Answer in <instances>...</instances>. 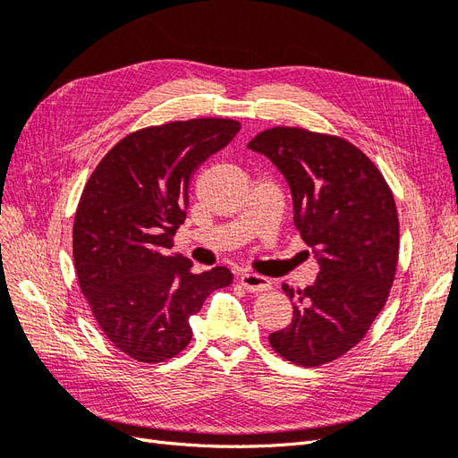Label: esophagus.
<instances>
[{
    "mask_svg": "<svg viewBox=\"0 0 458 458\" xmlns=\"http://www.w3.org/2000/svg\"><path fill=\"white\" fill-rule=\"evenodd\" d=\"M241 284L248 290V293H266V290L271 288V281L267 276H261L256 273H242L241 275Z\"/></svg>",
    "mask_w": 458,
    "mask_h": 458,
    "instance_id": "1",
    "label": "esophagus"
}]
</instances>
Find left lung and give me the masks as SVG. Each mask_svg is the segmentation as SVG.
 Instances as JSON below:
<instances>
[{
	"mask_svg": "<svg viewBox=\"0 0 458 458\" xmlns=\"http://www.w3.org/2000/svg\"><path fill=\"white\" fill-rule=\"evenodd\" d=\"M248 148L284 175L294 225L318 261L311 286L296 294L283 284L294 317L269 344L294 365L330 363L363 340L390 294L399 254L394 195L365 152L336 135L279 126Z\"/></svg>",
	"mask_w": 458,
	"mask_h": 458,
	"instance_id": "1",
	"label": "left lung"
}]
</instances>
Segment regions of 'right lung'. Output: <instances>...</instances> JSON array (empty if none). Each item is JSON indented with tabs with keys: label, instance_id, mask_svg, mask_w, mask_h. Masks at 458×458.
<instances>
[{
	"label": "right lung",
	"instance_id": "obj_1",
	"mask_svg": "<svg viewBox=\"0 0 458 458\" xmlns=\"http://www.w3.org/2000/svg\"><path fill=\"white\" fill-rule=\"evenodd\" d=\"M239 130L237 120L195 118L133 131L81 192L72 231L81 294L105 336L135 361L182 353L192 336L189 317L233 283L227 267L195 273L168 248L187 216L192 174Z\"/></svg>",
	"mask_w": 458,
	"mask_h": 458
}]
</instances>
